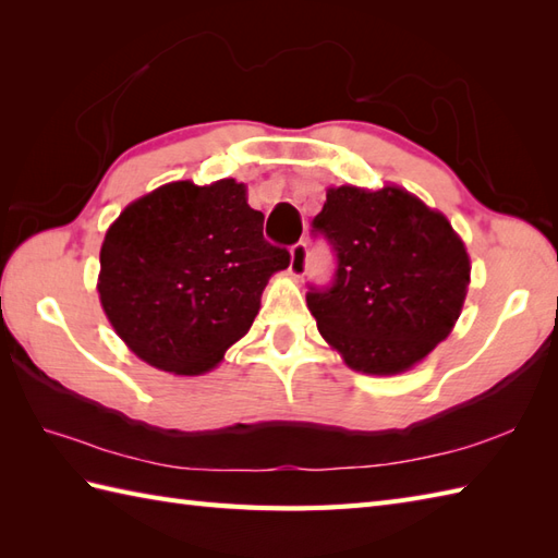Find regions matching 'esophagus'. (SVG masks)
I'll list each match as a JSON object with an SVG mask.
<instances>
[{
  "label": "esophagus",
  "instance_id": "obj_1",
  "mask_svg": "<svg viewBox=\"0 0 558 558\" xmlns=\"http://www.w3.org/2000/svg\"><path fill=\"white\" fill-rule=\"evenodd\" d=\"M306 268H310V254H306V244L298 242L290 252V272L294 278H302Z\"/></svg>",
  "mask_w": 558,
  "mask_h": 558
}]
</instances>
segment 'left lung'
I'll return each instance as SVG.
<instances>
[{
    "label": "left lung",
    "mask_w": 558,
    "mask_h": 558,
    "mask_svg": "<svg viewBox=\"0 0 558 558\" xmlns=\"http://www.w3.org/2000/svg\"><path fill=\"white\" fill-rule=\"evenodd\" d=\"M336 252L328 288L310 286L318 333L354 372H408L458 322L470 258L446 216L400 186L328 189L312 222Z\"/></svg>",
    "instance_id": "obj_1"
}]
</instances>
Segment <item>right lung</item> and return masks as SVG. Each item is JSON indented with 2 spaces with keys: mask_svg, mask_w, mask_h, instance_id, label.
Wrapping results in <instances>:
<instances>
[{
  "mask_svg": "<svg viewBox=\"0 0 558 558\" xmlns=\"http://www.w3.org/2000/svg\"><path fill=\"white\" fill-rule=\"evenodd\" d=\"M288 248L264 240L246 186L172 182L129 204L100 248L105 314L136 357L162 372H210L240 340Z\"/></svg>",
  "mask_w": 558,
  "mask_h": 558,
  "instance_id": "1",
  "label": "right lung"
}]
</instances>
